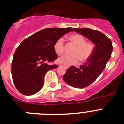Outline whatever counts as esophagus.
<instances>
[{
    "label": "esophagus",
    "instance_id": "esophagus-1",
    "mask_svg": "<svg viewBox=\"0 0 124 124\" xmlns=\"http://www.w3.org/2000/svg\"><path fill=\"white\" fill-rule=\"evenodd\" d=\"M63 66H64V67L66 69H68V68H69V66H64V65H63Z\"/></svg>",
    "mask_w": 124,
    "mask_h": 124
}]
</instances>
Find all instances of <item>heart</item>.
Returning a JSON list of instances; mask_svg holds the SVG:
<instances>
[{
	"label": "heart",
	"mask_w": 124,
	"mask_h": 124,
	"mask_svg": "<svg viewBox=\"0 0 124 124\" xmlns=\"http://www.w3.org/2000/svg\"><path fill=\"white\" fill-rule=\"evenodd\" d=\"M67 40L75 44V47L71 51V56H64L59 58L57 61L59 64H77L80 61L82 63L86 62L90 59L95 49L93 44L86 42V39L81 35L73 34L67 36ZM55 53L59 56H62L65 52L64 41L60 38L54 44Z\"/></svg>",
	"instance_id": "heart-1"
}]
</instances>
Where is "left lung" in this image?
<instances>
[{"label": "left lung", "mask_w": 124, "mask_h": 124, "mask_svg": "<svg viewBox=\"0 0 124 124\" xmlns=\"http://www.w3.org/2000/svg\"><path fill=\"white\" fill-rule=\"evenodd\" d=\"M73 30L95 44L93 53L88 61L79 68L70 66L63 77V80L70 86L83 88L93 83L102 73L111 58L113 46L111 40L101 32L88 28H74Z\"/></svg>", "instance_id": "1"}]
</instances>
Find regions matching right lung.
Returning <instances> with one entry per match:
<instances>
[{"label": "right lung", "instance_id": "obj_1", "mask_svg": "<svg viewBox=\"0 0 124 124\" xmlns=\"http://www.w3.org/2000/svg\"><path fill=\"white\" fill-rule=\"evenodd\" d=\"M73 31L71 27L47 28L21 42L12 62L14 84L21 93L32 95L42 88L46 73L58 67L56 64H48L58 58L54 44L65 34Z\"/></svg>", "mask_w": 124, "mask_h": 124}]
</instances>
